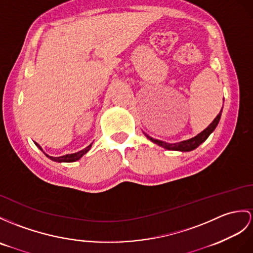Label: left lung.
Masks as SVG:
<instances>
[{
  "mask_svg": "<svg viewBox=\"0 0 253 253\" xmlns=\"http://www.w3.org/2000/svg\"><path fill=\"white\" fill-rule=\"evenodd\" d=\"M222 108H221L220 113L217 115V117H215L213 121L205 128V130H203L201 133L196 135V136H194L192 138L186 139V140L179 141V143H166V141H163V140L152 138L151 136H149V135H148L145 132H144V134L146 135V137L148 139L152 141V143L161 146V147L165 148V149H168V150H175V151H182V152L192 151V150L196 149V148H198L202 143H204V141L208 138L209 135H211L214 131V128L217 127L218 123L220 121V118H221V114H222Z\"/></svg>",
  "mask_w": 253,
  "mask_h": 253,
  "instance_id": "8db88e82",
  "label": "left lung"
}]
</instances>
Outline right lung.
Returning a JSON list of instances; mask_svg holds the SVG:
<instances>
[{
    "mask_svg": "<svg viewBox=\"0 0 253 253\" xmlns=\"http://www.w3.org/2000/svg\"><path fill=\"white\" fill-rule=\"evenodd\" d=\"M92 144H93V143H91L88 147H85L84 149L80 150V151H78V152H75V153H71V155H65V156H62V157H51V156L47 155V153H46L44 150H42V148L38 143H35V145L40 148V150H42V152L45 153L46 157H48L49 159L52 160V161H54V162H59V163H62V162L69 163V162H75V161H77V160H79V159L82 158L83 156H84L85 153H87V152L91 149V146H92Z\"/></svg>",
    "mask_w": 253,
    "mask_h": 253,
    "instance_id": "right-lung-1",
    "label": "right lung"
}]
</instances>
